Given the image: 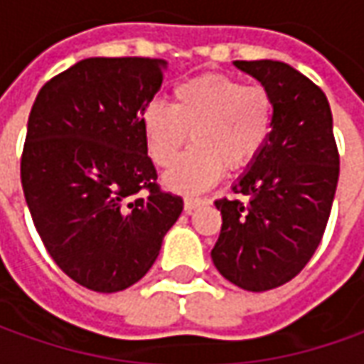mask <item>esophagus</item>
<instances>
[{
    "mask_svg": "<svg viewBox=\"0 0 364 364\" xmlns=\"http://www.w3.org/2000/svg\"><path fill=\"white\" fill-rule=\"evenodd\" d=\"M206 202V198H198V196H186L184 198V208H186V212H192V210H196L200 204H204Z\"/></svg>",
    "mask_w": 364,
    "mask_h": 364,
    "instance_id": "obj_1",
    "label": "esophagus"
}]
</instances>
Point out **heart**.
I'll return each mask as SVG.
<instances>
[{
  "label": "heart",
  "instance_id": "obj_1",
  "mask_svg": "<svg viewBox=\"0 0 364 364\" xmlns=\"http://www.w3.org/2000/svg\"><path fill=\"white\" fill-rule=\"evenodd\" d=\"M272 92L263 85L208 73L180 82L172 91V107L152 101L142 110L144 144L152 162L170 168L188 139L194 149L166 174V184L178 192H200L228 170L254 162L272 139Z\"/></svg>",
  "mask_w": 364,
  "mask_h": 364
}]
</instances>
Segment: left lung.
<instances>
[{"label":"left lung","instance_id":"8db88e82","mask_svg":"<svg viewBox=\"0 0 364 364\" xmlns=\"http://www.w3.org/2000/svg\"><path fill=\"white\" fill-rule=\"evenodd\" d=\"M272 92V139L220 198L222 230L212 250L218 272L245 291L291 282L325 234L339 180V150L325 92L282 61H235Z\"/></svg>","mask_w":364,"mask_h":364}]
</instances>
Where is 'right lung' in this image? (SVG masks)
Instances as JSON below:
<instances>
[{
    "mask_svg": "<svg viewBox=\"0 0 364 364\" xmlns=\"http://www.w3.org/2000/svg\"><path fill=\"white\" fill-rule=\"evenodd\" d=\"M164 61L91 57L41 87L29 112L21 186L45 250L99 293L144 277L184 202L164 192L142 132Z\"/></svg>",
    "mask_w": 364,
    "mask_h": 364,
    "instance_id": "add662e5",
    "label": "right lung"
}]
</instances>
